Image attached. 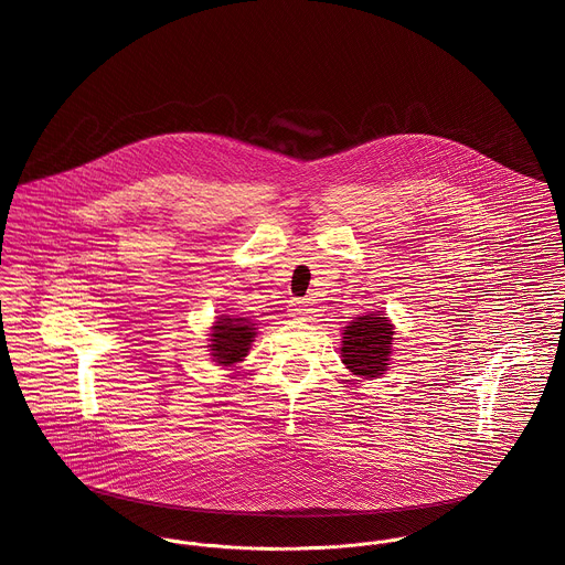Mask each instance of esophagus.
Returning <instances> with one entry per match:
<instances>
[{
  "instance_id": "esophagus-1",
  "label": "esophagus",
  "mask_w": 565,
  "mask_h": 565,
  "mask_svg": "<svg viewBox=\"0 0 565 565\" xmlns=\"http://www.w3.org/2000/svg\"><path fill=\"white\" fill-rule=\"evenodd\" d=\"M288 313L292 316V318H305L307 313H309V305L303 299H292L290 303H288Z\"/></svg>"
}]
</instances>
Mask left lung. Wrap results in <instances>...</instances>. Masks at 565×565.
I'll return each mask as SVG.
<instances>
[{
	"label": "left lung",
	"mask_w": 565,
	"mask_h": 565,
	"mask_svg": "<svg viewBox=\"0 0 565 565\" xmlns=\"http://www.w3.org/2000/svg\"><path fill=\"white\" fill-rule=\"evenodd\" d=\"M391 340L393 327L383 313L359 316L344 329L342 361L359 376L379 379L390 365Z\"/></svg>",
	"instance_id": "left-lung-1"
}]
</instances>
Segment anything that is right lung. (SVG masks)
Returning a JSON list of instances; mask_svg holds the SVG:
<instances>
[{"instance_id": "add662e5", "label": "right lung", "mask_w": 565, "mask_h": 565, "mask_svg": "<svg viewBox=\"0 0 565 565\" xmlns=\"http://www.w3.org/2000/svg\"><path fill=\"white\" fill-rule=\"evenodd\" d=\"M254 327L247 322V318H230L221 316L217 324L213 327V340L211 350L218 365H232L241 361L247 352L249 344L254 342Z\"/></svg>"}]
</instances>
